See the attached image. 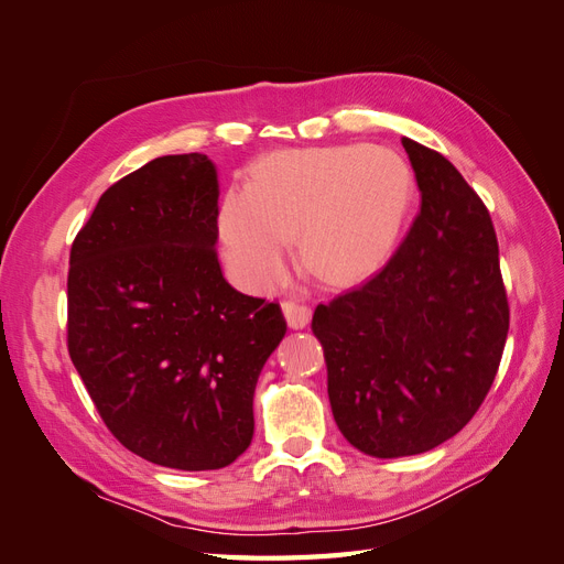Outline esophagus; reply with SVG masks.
Masks as SVG:
<instances>
[{
    "label": "esophagus",
    "mask_w": 564,
    "mask_h": 564,
    "mask_svg": "<svg viewBox=\"0 0 564 564\" xmlns=\"http://www.w3.org/2000/svg\"><path fill=\"white\" fill-rule=\"evenodd\" d=\"M282 311H284L286 324H289V327H292V329L308 327V322H311V317H313V311L308 308V305L299 303V301H294V299H286V301L282 303Z\"/></svg>",
    "instance_id": "obj_1"
}]
</instances>
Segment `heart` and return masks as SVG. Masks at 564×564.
Segmentation results:
<instances>
[{"label":"heart","instance_id":"1","mask_svg":"<svg viewBox=\"0 0 564 564\" xmlns=\"http://www.w3.org/2000/svg\"><path fill=\"white\" fill-rule=\"evenodd\" d=\"M412 197V169L388 148L280 150L253 162L247 187L220 199L218 237L235 280L251 292L284 282L296 232L305 265L352 282L388 261Z\"/></svg>","mask_w":564,"mask_h":564}]
</instances>
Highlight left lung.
Returning <instances> with one entry per match:
<instances>
[{
    "instance_id": "8db88e82",
    "label": "left lung",
    "mask_w": 564,
    "mask_h": 564,
    "mask_svg": "<svg viewBox=\"0 0 564 564\" xmlns=\"http://www.w3.org/2000/svg\"><path fill=\"white\" fill-rule=\"evenodd\" d=\"M402 145L421 191L412 228L377 275L313 315L338 431L377 458L423 454L464 429L510 322L485 202L445 155Z\"/></svg>"
}]
</instances>
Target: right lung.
<instances>
[{
  "label": "right lung",
  "mask_w": 564,
  "mask_h": 564,
  "mask_svg": "<svg viewBox=\"0 0 564 564\" xmlns=\"http://www.w3.org/2000/svg\"><path fill=\"white\" fill-rule=\"evenodd\" d=\"M207 155H164L100 195L70 249L67 352L122 445L176 470L230 466L253 390L286 334L280 303L220 272Z\"/></svg>",
  "instance_id": "obj_1"
}]
</instances>
